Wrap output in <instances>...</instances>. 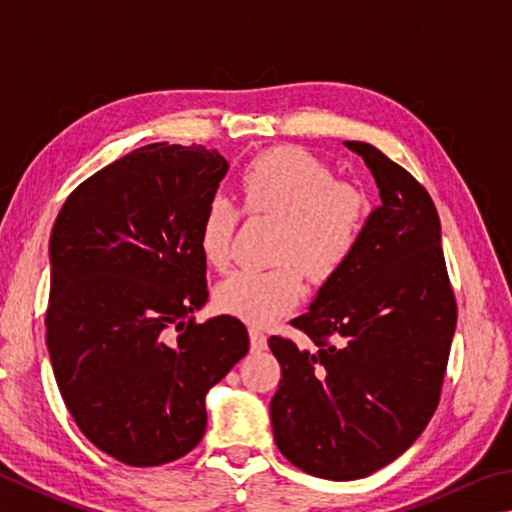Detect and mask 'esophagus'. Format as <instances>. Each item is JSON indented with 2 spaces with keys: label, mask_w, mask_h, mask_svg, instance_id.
<instances>
[{
  "label": "esophagus",
  "mask_w": 512,
  "mask_h": 512,
  "mask_svg": "<svg viewBox=\"0 0 512 512\" xmlns=\"http://www.w3.org/2000/svg\"><path fill=\"white\" fill-rule=\"evenodd\" d=\"M250 347H253V351L266 349V333L259 327H250Z\"/></svg>",
  "instance_id": "34e87169"
}]
</instances>
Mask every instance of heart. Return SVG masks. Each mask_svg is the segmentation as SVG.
Masks as SVG:
<instances>
[{
    "label": "heart",
    "mask_w": 512,
    "mask_h": 512,
    "mask_svg": "<svg viewBox=\"0 0 512 512\" xmlns=\"http://www.w3.org/2000/svg\"><path fill=\"white\" fill-rule=\"evenodd\" d=\"M241 197L253 215L280 219L275 259L266 271L239 268L215 288L221 311L264 324L293 309L302 295V271L311 282L336 277L358 248L365 203L347 185L333 183L327 165L302 147H275L241 172ZM239 212L224 194L203 210L199 248L210 266H226Z\"/></svg>",
    "instance_id": "1"
}]
</instances>
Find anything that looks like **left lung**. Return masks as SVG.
Wrapping results in <instances>:
<instances>
[{
	"mask_svg": "<svg viewBox=\"0 0 512 512\" xmlns=\"http://www.w3.org/2000/svg\"><path fill=\"white\" fill-rule=\"evenodd\" d=\"M345 145L371 170L380 206L345 268L291 320L318 349L268 340L282 367L271 401L277 448L333 481L367 477L418 439L439 405L457 327L430 194L374 145Z\"/></svg>",
	"mask_w": 512,
	"mask_h": 512,
	"instance_id": "1",
	"label": "left lung"
}]
</instances>
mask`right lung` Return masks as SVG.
<instances>
[{
  "label": "right lung",
  "mask_w": 512,
  "mask_h": 512,
  "mask_svg": "<svg viewBox=\"0 0 512 512\" xmlns=\"http://www.w3.org/2000/svg\"><path fill=\"white\" fill-rule=\"evenodd\" d=\"M228 161L203 145L152 143L82 181L49 241L46 347L80 432L136 468L181 459L206 432V394L248 353L208 300L203 210Z\"/></svg>",
  "instance_id": "add662e5"
}]
</instances>
